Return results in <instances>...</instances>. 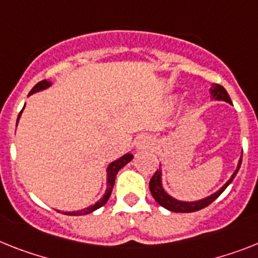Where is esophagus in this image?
I'll use <instances>...</instances> for the list:
<instances>
[{"mask_svg":"<svg viewBox=\"0 0 258 258\" xmlns=\"http://www.w3.org/2000/svg\"><path fill=\"white\" fill-rule=\"evenodd\" d=\"M155 147V140L149 135H142L136 143V148L139 149H152Z\"/></svg>","mask_w":258,"mask_h":258,"instance_id":"34e87169","label":"esophagus"}]
</instances>
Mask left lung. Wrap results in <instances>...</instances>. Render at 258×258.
Wrapping results in <instances>:
<instances>
[{"mask_svg": "<svg viewBox=\"0 0 258 258\" xmlns=\"http://www.w3.org/2000/svg\"><path fill=\"white\" fill-rule=\"evenodd\" d=\"M210 93H211V98L213 99H216V101H226V102L228 103H232L227 90L223 88L222 85H219V84H214L213 88L210 89ZM241 157H243V156H241ZM241 157H240L237 168H236V170L233 172L232 176H231V178H229L218 191H215L214 194H211V196L206 197V198L199 199V201H194V202H183V201H178V199L173 198V197L169 196V194L164 190V187H162L161 170H156V173L153 174L151 181H149V190H151V194H152V197L155 198L156 202L159 203L160 206H162L166 210H169V211H173V213H194V211L205 209V207H207L209 205H211V203H213L214 201L227 189V186L232 182L233 178H235L236 176V173L239 172L240 165H241Z\"/></svg>", "mask_w": 258, "mask_h": 258, "instance_id": "left-lung-1", "label": "left lung"}]
</instances>
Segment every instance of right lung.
<instances>
[{"label":"right lung","instance_id":"1","mask_svg":"<svg viewBox=\"0 0 258 258\" xmlns=\"http://www.w3.org/2000/svg\"><path fill=\"white\" fill-rule=\"evenodd\" d=\"M49 86H51V82L47 81V80H43V81L38 82V84H36V85L31 89V92H30L29 96H31L32 93L44 90V89L49 88ZM21 114H22V111L19 112L18 119H17V123H18ZM133 157H134V155H131V153H125V155H123L122 157H119V159L115 160V161H112L111 164L107 166V189H106L105 196L99 199L98 202L94 203L93 206H89V207H86V209L79 210V211H72V213H62V214H66V215H86V214L93 213V211H96V210L99 209V207H102L103 205H105V203L109 201L110 196H111L112 187H114V183H115V177H116V174H118V172L122 169L125 164H128V162L133 160Z\"/></svg>","mask_w":258,"mask_h":258}]
</instances>
